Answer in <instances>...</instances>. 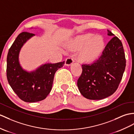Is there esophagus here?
Masks as SVG:
<instances>
[{"label": "esophagus", "instance_id": "obj_1", "mask_svg": "<svg viewBox=\"0 0 134 134\" xmlns=\"http://www.w3.org/2000/svg\"><path fill=\"white\" fill-rule=\"evenodd\" d=\"M74 62V60L71 57H68L66 60H65V65L66 66H69L71 64H73Z\"/></svg>", "mask_w": 134, "mask_h": 134}]
</instances>
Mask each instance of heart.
<instances>
[{"label": "heart", "instance_id": "b5f03b06", "mask_svg": "<svg viewBox=\"0 0 134 134\" xmlns=\"http://www.w3.org/2000/svg\"><path fill=\"white\" fill-rule=\"evenodd\" d=\"M71 46L75 49L81 48L78 54L81 61L91 62L97 59L102 53L105 47V41L102 36L87 34L75 38Z\"/></svg>", "mask_w": 134, "mask_h": 134}]
</instances>
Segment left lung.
I'll list each match as a JSON object with an SVG mask.
<instances>
[{
  "label": "left lung",
  "instance_id": "left-lung-1",
  "mask_svg": "<svg viewBox=\"0 0 134 134\" xmlns=\"http://www.w3.org/2000/svg\"><path fill=\"white\" fill-rule=\"evenodd\" d=\"M108 31L109 36H114ZM126 67V58L121 41L113 37L98 59L82 65V71L77 81L81 94L86 98L99 100L115 93Z\"/></svg>",
  "mask_w": 134,
  "mask_h": 134
}]
</instances>
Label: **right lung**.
<instances>
[{"label": "right lung", "instance_id": "right-lung-1", "mask_svg": "<svg viewBox=\"0 0 134 134\" xmlns=\"http://www.w3.org/2000/svg\"><path fill=\"white\" fill-rule=\"evenodd\" d=\"M34 35L27 32L19 34L9 48L7 58L8 82L16 95L27 102H38L47 97L55 73L65 63L46 64L31 72L23 69L19 61V52L25 42Z\"/></svg>", "mask_w": 134, "mask_h": 134}]
</instances>
